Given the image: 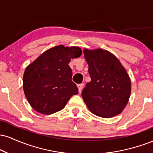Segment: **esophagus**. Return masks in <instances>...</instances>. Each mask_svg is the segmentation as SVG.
<instances>
[{
    "mask_svg": "<svg viewBox=\"0 0 153 153\" xmlns=\"http://www.w3.org/2000/svg\"><path fill=\"white\" fill-rule=\"evenodd\" d=\"M83 87H84V84H83V83L79 84V85H78L79 93H81V91H82V88H83Z\"/></svg>",
    "mask_w": 153,
    "mask_h": 153,
    "instance_id": "esophagus-1",
    "label": "esophagus"
}]
</instances>
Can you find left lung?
Masks as SVG:
<instances>
[{
	"label": "left lung",
	"mask_w": 153,
	"mask_h": 153,
	"mask_svg": "<svg viewBox=\"0 0 153 153\" xmlns=\"http://www.w3.org/2000/svg\"><path fill=\"white\" fill-rule=\"evenodd\" d=\"M91 80L82 91L89 111L103 118L119 114L131 95V80L118 58L102 49L83 50Z\"/></svg>",
	"instance_id": "8db88e82"
}]
</instances>
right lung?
Returning <instances> with one entry per match:
<instances>
[{
	"mask_svg": "<svg viewBox=\"0 0 153 153\" xmlns=\"http://www.w3.org/2000/svg\"><path fill=\"white\" fill-rule=\"evenodd\" d=\"M81 54L79 47L58 45L44 52L26 67L23 88L28 102L36 111L47 115L59 111L71 96L78 94L68 64Z\"/></svg>",
	"mask_w": 153,
	"mask_h": 153,
	"instance_id": "add662e5",
	"label": "right lung"
}]
</instances>
